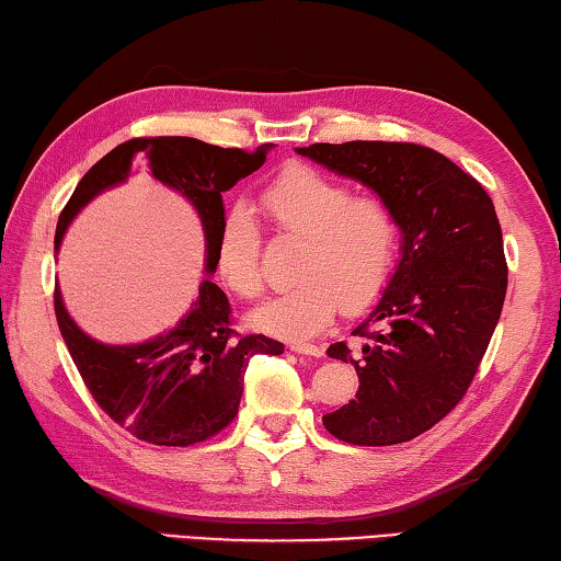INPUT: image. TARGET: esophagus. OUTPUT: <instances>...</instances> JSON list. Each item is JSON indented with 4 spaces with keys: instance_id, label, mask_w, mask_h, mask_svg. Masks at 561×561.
I'll list each match as a JSON object with an SVG mask.
<instances>
[{
    "instance_id": "34e87169",
    "label": "esophagus",
    "mask_w": 561,
    "mask_h": 561,
    "mask_svg": "<svg viewBox=\"0 0 561 561\" xmlns=\"http://www.w3.org/2000/svg\"><path fill=\"white\" fill-rule=\"evenodd\" d=\"M290 350H293V352H298V355L322 357V347H318V345H310V342H293Z\"/></svg>"
}]
</instances>
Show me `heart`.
Segmentation results:
<instances>
[{"label":"heart","instance_id":"b5f03b06","mask_svg":"<svg viewBox=\"0 0 561 561\" xmlns=\"http://www.w3.org/2000/svg\"><path fill=\"white\" fill-rule=\"evenodd\" d=\"M261 204L275 229L300 239L293 283L253 310V325L283 340H308L342 308L369 310L387 290L401 255L399 214L379 196L308 164H288L263 186ZM216 268L236 296L263 290L261 233L251 209L233 204L216 236Z\"/></svg>","mask_w":561,"mask_h":561}]
</instances>
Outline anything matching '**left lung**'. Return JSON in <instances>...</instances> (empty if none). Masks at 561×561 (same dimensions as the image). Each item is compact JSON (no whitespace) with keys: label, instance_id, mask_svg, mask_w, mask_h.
Instances as JSON below:
<instances>
[{"label":"left lung","instance_id":"obj_1","mask_svg":"<svg viewBox=\"0 0 561 561\" xmlns=\"http://www.w3.org/2000/svg\"><path fill=\"white\" fill-rule=\"evenodd\" d=\"M355 176L399 214L401 261L371 316L328 355L352 362L359 391L322 424L355 446L404 444L434 428L473 385L507 293L503 231L476 176L414 142L352 140L300 147Z\"/></svg>","mask_w":561,"mask_h":561}]
</instances>
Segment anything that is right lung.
<instances>
[{
    "label": "right lung",
    "mask_w": 561,
    "mask_h": 561,
    "mask_svg": "<svg viewBox=\"0 0 561 561\" xmlns=\"http://www.w3.org/2000/svg\"><path fill=\"white\" fill-rule=\"evenodd\" d=\"M265 150L219 147L194 137H133L98 160L66 202L56 226V249L66 226L107 186L130 176L140 164L152 180L194 204L206 233V271H216V236L224 221L221 192L259 170ZM58 330L95 404L117 426L152 446H194L211 438L239 414L243 375L253 355H280L283 342L241 335L233 328L229 298L204 280L194 308L180 325L142 345L111 347L76 328L54 288Z\"/></svg>",
    "instance_id": "obj_1"
}]
</instances>
